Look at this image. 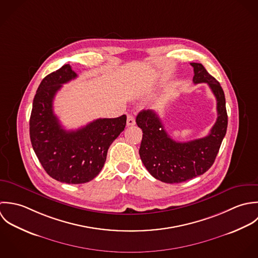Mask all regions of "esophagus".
Returning a JSON list of instances; mask_svg holds the SVG:
<instances>
[{"instance_id": "obj_1", "label": "esophagus", "mask_w": 258, "mask_h": 258, "mask_svg": "<svg viewBox=\"0 0 258 258\" xmlns=\"http://www.w3.org/2000/svg\"><path fill=\"white\" fill-rule=\"evenodd\" d=\"M136 124V119L132 114H127V118H126V125L131 126V125H135Z\"/></svg>"}]
</instances>
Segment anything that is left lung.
<instances>
[{"label": "left lung", "instance_id": "left-lung-1", "mask_svg": "<svg viewBox=\"0 0 258 258\" xmlns=\"http://www.w3.org/2000/svg\"><path fill=\"white\" fill-rule=\"evenodd\" d=\"M194 67V83H206L216 99L217 118L210 133L186 143L172 140L154 110H142L137 124L143 131L140 156L149 172L160 181L179 183L204 174L213 164L227 128L225 97L220 84L202 63Z\"/></svg>", "mask_w": 258, "mask_h": 258}]
</instances>
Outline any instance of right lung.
<instances>
[{
  "label": "right lung",
  "instance_id": "1",
  "mask_svg": "<svg viewBox=\"0 0 258 258\" xmlns=\"http://www.w3.org/2000/svg\"><path fill=\"white\" fill-rule=\"evenodd\" d=\"M77 78L70 64L48 75L40 84L30 117L34 152L53 179L80 184L102 170L109 146L124 130L126 115L98 118L76 131H66L53 113L52 102L61 85Z\"/></svg>",
  "mask_w": 258,
  "mask_h": 258
}]
</instances>
